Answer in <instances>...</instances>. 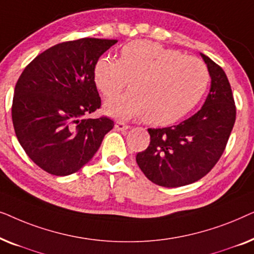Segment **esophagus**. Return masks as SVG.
<instances>
[{
    "label": "esophagus",
    "mask_w": 254,
    "mask_h": 254,
    "mask_svg": "<svg viewBox=\"0 0 254 254\" xmlns=\"http://www.w3.org/2000/svg\"><path fill=\"white\" fill-rule=\"evenodd\" d=\"M114 128H116L117 130L123 131V130H127L128 128H129V126H128V125H126V124L121 123V121H118V123L116 124V126H114Z\"/></svg>",
    "instance_id": "34e87169"
}]
</instances>
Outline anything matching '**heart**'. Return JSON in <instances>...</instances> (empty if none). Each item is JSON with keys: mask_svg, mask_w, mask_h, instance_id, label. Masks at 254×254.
<instances>
[{"mask_svg": "<svg viewBox=\"0 0 254 254\" xmlns=\"http://www.w3.org/2000/svg\"><path fill=\"white\" fill-rule=\"evenodd\" d=\"M92 78L105 98L116 96L129 79L130 91L106 102V114L118 119L144 117L145 123L165 126L197 105L209 84V71L200 59L154 41L134 40L121 48L118 60L100 57Z\"/></svg>", "mask_w": 254, "mask_h": 254, "instance_id": "b5f03b06", "label": "heart"}]
</instances>
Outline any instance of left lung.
Returning a JSON list of instances; mask_svg holds the SVG:
<instances>
[{"label": "left lung", "instance_id": "8db88e82", "mask_svg": "<svg viewBox=\"0 0 254 254\" xmlns=\"http://www.w3.org/2000/svg\"><path fill=\"white\" fill-rule=\"evenodd\" d=\"M211 83L200 111L176 126L149 128L150 144L136 155L144 176L156 185L179 187L202 178L223 154L236 120L230 83L220 65L201 53Z\"/></svg>", "mask_w": 254, "mask_h": 254}]
</instances>
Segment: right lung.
I'll return each instance as SVG.
<instances>
[{
	"mask_svg": "<svg viewBox=\"0 0 254 254\" xmlns=\"http://www.w3.org/2000/svg\"><path fill=\"white\" fill-rule=\"evenodd\" d=\"M117 41L83 38L55 45L30 62L16 83V136L26 155L51 175L77 172L114 126L107 117L85 116L102 105L93 65Z\"/></svg>",
	"mask_w": 254,
	"mask_h": 254,
	"instance_id": "add662e5",
	"label": "right lung"
}]
</instances>
